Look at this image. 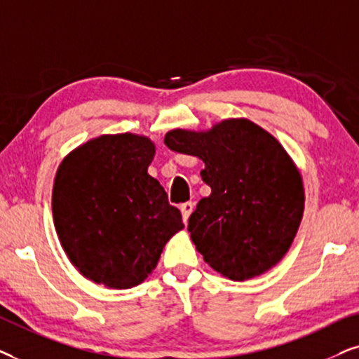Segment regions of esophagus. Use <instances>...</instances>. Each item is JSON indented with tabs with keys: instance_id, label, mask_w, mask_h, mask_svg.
Returning a JSON list of instances; mask_svg holds the SVG:
<instances>
[{
	"instance_id": "obj_1",
	"label": "esophagus",
	"mask_w": 359,
	"mask_h": 359,
	"mask_svg": "<svg viewBox=\"0 0 359 359\" xmlns=\"http://www.w3.org/2000/svg\"><path fill=\"white\" fill-rule=\"evenodd\" d=\"M195 208V203L194 202H185L180 205V212H182V218H184V223L189 222V217L192 215Z\"/></svg>"
}]
</instances>
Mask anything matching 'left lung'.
<instances>
[{
	"instance_id": "obj_1",
	"label": "left lung",
	"mask_w": 359,
	"mask_h": 359,
	"mask_svg": "<svg viewBox=\"0 0 359 359\" xmlns=\"http://www.w3.org/2000/svg\"><path fill=\"white\" fill-rule=\"evenodd\" d=\"M165 146L205 162L212 194L189 218L195 248L231 280L264 274L289 251L304 215L302 175L274 136L245 118L208 131L172 130Z\"/></svg>"
}]
</instances>
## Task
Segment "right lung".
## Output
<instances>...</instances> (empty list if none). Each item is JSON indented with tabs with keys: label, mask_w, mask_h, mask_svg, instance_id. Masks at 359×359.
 <instances>
[{
	"label": "right lung",
	"mask_w": 359,
	"mask_h": 359,
	"mask_svg": "<svg viewBox=\"0 0 359 359\" xmlns=\"http://www.w3.org/2000/svg\"><path fill=\"white\" fill-rule=\"evenodd\" d=\"M154 154L146 136L103 135L72 151L57 169L55 231L72 264L95 284H141L165 243L184 228L179 208L147 174Z\"/></svg>",
	"instance_id": "obj_1"
}]
</instances>
